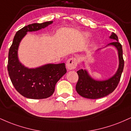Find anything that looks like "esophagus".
Segmentation results:
<instances>
[{"instance_id": "obj_1", "label": "esophagus", "mask_w": 131, "mask_h": 131, "mask_svg": "<svg viewBox=\"0 0 131 131\" xmlns=\"http://www.w3.org/2000/svg\"><path fill=\"white\" fill-rule=\"evenodd\" d=\"M78 61L75 58H71L67 61V68L68 70H72L76 68Z\"/></svg>"}]
</instances>
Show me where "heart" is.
<instances>
[{
    "mask_svg": "<svg viewBox=\"0 0 131 131\" xmlns=\"http://www.w3.org/2000/svg\"><path fill=\"white\" fill-rule=\"evenodd\" d=\"M83 36L85 38H89V37H91V34L88 32H84Z\"/></svg>",
    "mask_w": 131,
    "mask_h": 131,
    "instance_id": "obj_1",
    "label": "heart"
}]
</instances>
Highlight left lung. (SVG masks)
Returning <instances> with one entry per match:
<instances>
[{"label": "left lung", "mask_w": 131, "mask_h": 131, "mask_svg": "<svg viewBox=\"0 0 131 131\" xmlns=\"http://www.w3.org/2000/svg\"><path fill=\"white\" fill-rule=\"evenodd\" d=\"M110 39L115 41L108 44L105 47L113 46L116 49L119 60L118 70L112 77L102 81L94 79L86 69H81L78 71L77 73L79 76V79L76 85V90L78 94L84 98L96 99L105 97L115 91L119 82L124 64L123 57L122 46L118 42V38L116 34L114 32L112 33ZM100 49H98L96 52L100 50ZM82 63L85 65L84 61Z\"/></svg>", "instance_id": "8db88e82"}]
</instances>
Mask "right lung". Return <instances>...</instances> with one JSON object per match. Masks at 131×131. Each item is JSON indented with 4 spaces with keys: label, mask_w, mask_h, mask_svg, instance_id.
Segmentation results:
<instances>
[{
    "label": "right lung",
    "mask_w": 131,
    "mask_h": 131,
    "mask_svg": "<svg viewBox=\"0 0 131 131\" xmlns=\"http://www.w3.org/2000/svg\"><path fill=\"white\" fill-rule=\"evenodd\" d=\"M52 23L53 21H51L25 26L16 32L9 50L7 69L10 80L16 91L28 99H42L50 97L55 91L57 82L67 73L64 63H47L29 68L19 60V46L27 32L37 31Z\"/></svg>",
    "instance_id": "right-lung-1"
}]
</instances>
